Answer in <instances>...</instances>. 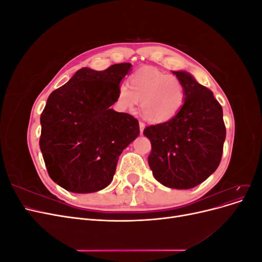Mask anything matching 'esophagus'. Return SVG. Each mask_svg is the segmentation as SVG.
Segmentation results:
<instances>
[{"mask_svg": "<svg viewBox=\"0 0 262 262\" xmlns=\"http://www.w3.org/2000/svg\"><path fill=\"white\" fill-rule=\"evenodd\" d=\"M139 126H140V133L143 134V131H144V128H145V124L143 122H140L139 123Z\"/></svg>", "mask_w": 262, "mask_h": 262, "instance_id": "obj_1", "label": "esophagus"}]
</instances>
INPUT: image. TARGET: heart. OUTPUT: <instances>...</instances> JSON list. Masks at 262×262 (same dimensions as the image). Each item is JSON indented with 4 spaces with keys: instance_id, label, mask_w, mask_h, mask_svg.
Here are the masks:
<instances>
[{
    "instance_id": "heart-1",
    "label": "heart",
    "mask_w": 262,
    "mask_h": 262,
    "mask_svg": "<svg viewBox=\"0 0 262 262\" xmlns=\"http://www.w3.org/2000/svg\"><path fill=\"white\" fill-rule=\"evenodd\" d=\"M185 87L175 75L154 68L137 71L118 87L116 106L120 112H132L140 100L141 112L148 121L164 123L175 117L185 102Z\"/></svg>"
}]
</instances>
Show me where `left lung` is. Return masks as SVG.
<instances>
[{
    "instance_id": "1",
    "label": "left lung",
    "mask_w": 262,
    "mask_h": 262,
    "mask_svg": "<svg viewBox=\"0 0 262 262\" xmlns=\"http://www.w3.org/2000/svg\"><path fill=\"white\" fill-rule=\"evenodd\" d=\"M185 87L186 98L169 121L146 126L152 150L149 168L165 187L190 189L219 167L226 129L223 109L213 93L186 71H172Z\"/></svg>"
}]
</instances>
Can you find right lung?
Masks as SVG:
<instances>
[{
  "label": "right lung",
  "mask_w": 262,
  "mask_h": 262,
  "mask_svg": "<svg viewBox=\"0 0 262 262\" xmlns=\"http://www.w3.org/2000/svg\"><path fill=\"white\" fill-rule=\"evenodd\" d=\"M131 67L82 68L48 97L39 145L50 178L68 191L92 193L106 188L119 156L140 134L136 118L110 108Z\"/></svg>",
  "instance_id": "obj_1"
}]
</instances>
